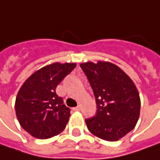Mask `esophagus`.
I'll list each match as a JSON object with an SVG mask.
<instances>
[{
    "mask_svg": "<svg viewBox=\"0 0 160 160\" xmlns=\"http://www.w3.org/2000/svg\"><path fill=\"white\" fill-rule=\"evenodd\" d=\"M80 108H80V106H77V107L74 108L73 109H74V110H76V111H78V110H80Z\"/></svg>",
    "mask_w": 160,
    "mask_h": 160,
    "instance_id": "obj_1",
    "label": "esophagus"
}]
</instances>
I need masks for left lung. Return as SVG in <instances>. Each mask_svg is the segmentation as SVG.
<instances>
[{
    "instance_id": "left-lung-1",
    "label": "left lung",
    "mask_w": 160,
    "mask_h": 160,
    "mask_svg": "<svg viewBox=\"0 0 160 160\" xmlns=\"http://www.w3.org/2000/svg\"><path fill=\"white\" fill-rule=\"evenodd\" d=\"M80 67L88 78L97 104L95 116L85 119L88 130L108 142L118 141L138 122L141 109L138 90L132 79L111 62L88 61Z\"/></svg>"
}]
</instances>
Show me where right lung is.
<instances>
[{
  "instance_id": "add662e5",
  "label": "right lung",
  "mask_w": 160,
  "mask_h": 160,
  "mask_svg": "<svg viewBox=\"0 0 160 160\" xmlns=\"http://www.w3.org/2000/svg\"><path fill=\"white\" fill-rule=\"evenodd\" d=\"M76 66L68 62L47 65L22 84L16 98V115L22 128L34 138H52L65 129L70 109L57 95L56 87Z\"/></svg>"
}]
</instances>
